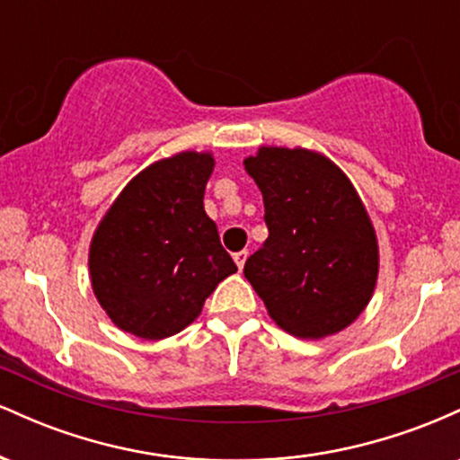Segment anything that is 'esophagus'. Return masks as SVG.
<instances>
[{
    "mask_svg": "<svg viewBox=\"0 0 460 460\" xmlns=\"http://www.w3.org/2000/svg\"><path fill=\"white\" fill-rule=\"evenodd\" d=\"M246 257H248V251H237L235 255H234V260H235V263H237V268H244V263H246Z\"/></svg>",
    "mask_w": 460,
    "mask_h": 460,
    "instance_id": "1",
    "label": "esophagus"
}]
</instances>
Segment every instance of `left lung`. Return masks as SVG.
I'll return each mask as SVG.
<instances>
[{"mask_svg":"<svg viewBox=\"0 0 460 460\" xmlns=\"http://www.w3.org/2000/svg\"><path fill=\"white\" fill-rule=\"evenodd\" d=\"M263 194L268 240L244 277L283 331L320 340L346 329L378 277L374 226L348 177L307 149L261 146L244 160Z\"/></svg>","mask_w":460,"mask_h":460,"instance_id":"1","label":"left lung"}]
</instances>
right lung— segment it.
Masks as SVG:
<instances>
[{
  "mask_svg": "<svg viewBox=\"0 0 460 460\" xmlns=\"http://www.w3.org/2000/svg\"><path fill=\"white\" fill-rule=\"evenodd\" d=\"M209 153L151 164L103 216L91 242L94 296L119 329L164 340L199 318L205 298L237 266L205 214Z\"/></svg>",
  "mask_w": 460,
  "mask_h": 460,
  "instance_id": "obj_1",
  "label": "right lung"
}]
</instances>
